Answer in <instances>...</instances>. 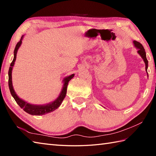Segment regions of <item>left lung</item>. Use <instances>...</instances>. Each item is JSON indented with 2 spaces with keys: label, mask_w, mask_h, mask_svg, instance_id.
Here are the masks:
<instances>
[{
  "label": "left lung",
  "mask_w": 156,
  "mask_h": 156,
  "mask_svg": "<svg viewBox=\"0 0 156 156\" xmlns=\"http://www.w3.org/2000/svg\"><path fill=\"white\" fill-rule=\"evenodd\" d=\"M133 43H134V45L136 48H138V51H137V52L139 53L140 55L142 56V58L144 59V62H145V64H146V70L147 72V66H148V61L147 60L146 54V52H145V49L144 48V46L139 42L133 41Z\"/></svg>",
  "instance_id": "obj_1"
}]
</instances>
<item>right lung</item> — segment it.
<instances>
[{"label":"right lung","instance_id":"right-lung-1","mask_svg":"<svg viewBox=\"0 0 156 156\" xmlns=\"http://www.w3.org/2000/svg\"><path fill=\"white\" fill-rule=\"evenodd\" d=\"M22 38L23 37H21V39L20 40V41L17 43L15 49H14V58L13 60L12 61L11 64H10V66L9 68V89H10V92L11 93V95L14 98V99L15 100L16 103L19 104V106L23 108V110L27 112L28 114H31V115H44L45 114L49 113V112H53L54 110H55L58 108L60 104L62 102L64 98L66 96V90H67V86L68 84V82L70 80L74 77V74H72L70 76H68L67 78H65L64 80V86H63V88L62 92L60 93V94L59 97L58 98L54 101L53 102L48 104L47 105H44V106H36V105H32L28 104L26 102H24V100H21L19 98V97L17 96L15 92L13 89L12 87V66H14V62L16 60V53H17V50L19 49L20 47L21 43H22Z\"/></svg>","mask_w":156,"mask_h":156}]
</instances>
